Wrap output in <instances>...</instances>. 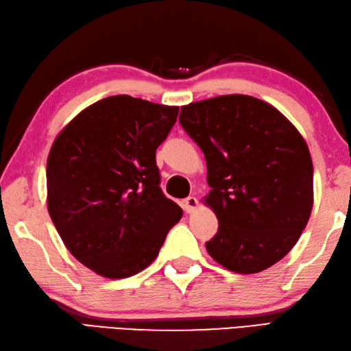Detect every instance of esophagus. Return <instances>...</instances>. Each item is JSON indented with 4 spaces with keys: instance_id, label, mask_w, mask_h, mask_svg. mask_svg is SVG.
I'll return each instance as SVG.
<instances>
[{
    "instance_id": "1",
    "label": "esophagus",
    "mask_w": 351,
    "mask_h": 351,
    "mask_svg": "<svg viewBox=\"0 0 351 351\" xmlns=\"http://www.w3.org/2000/svg\"><path fill=\"white\" fill-rule=\"evenodd\" d=\"M198 208V200L195 197H188V198H184V202H183V209H184V213H188V214H191V213H194V210Z\"/></svg>"
}]
</instances>
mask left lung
I'll list each match as a JSON object with an SVG mask.
<instances>
[{"instance_id":"obj_1","label":"left lung","mask_w":351,"mask_h":351,"mask_svg":"<svg viewBox=\"0 0 351 351\" xmlns=\"http://www.w3.org/2000/svg\"><path fill=\"white\" fill-rule=\"evenodd\" d=\"M184 131L202 148L218 232L208 254L250 275L274 266L300 240L313 208V165L306 141L274 105L224 95L183 105Z\"/></svg>"}]
</instances>
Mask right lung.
Listing matches in <instances>:
<instances>
[{"label": "right lung", "mask_w": 351, "mask_h": 351, "mask_svg": "<svg viewBox=\"0 0 351 351\" xmlns=\"http://www.w3.org/2000/svg\"><path fill=\"white\" fill-rule=\"evenodd\" d=\"M178 107L105 97L65 125L47 158V209L70 254L95 274L128 278L153 263L183 210L156 165Z\"/></svg>", "instance_id": "obj_1"}]
</instances>
